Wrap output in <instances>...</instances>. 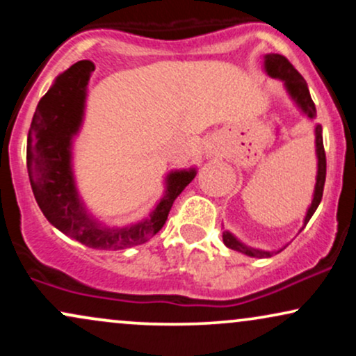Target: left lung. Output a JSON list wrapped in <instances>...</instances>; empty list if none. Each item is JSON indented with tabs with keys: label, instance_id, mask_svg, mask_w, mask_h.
Here are the masks:
<instances>
[{
	"label": "left lung",
	"instance_id": "1",
	"mask_svg": "<svg viewBox=\"0 0 356 356\" xmlns=\"http://www.w3.org/2000/svg\"><path fill=\"white\" fill-rule=\"evenodd\" d=\"M264 67H266L268 75L275 76V79H281L284 81L286 88L291 93L293 99L296 100V104L300 105L301 108L308 113L309 118L316 115V108H314V102L312 100V95H309L308 85H306V80L301 76V73L296 70L286 56L277 55V53H269V55L264 56ZM316 154H318V175H316V187H314V197L312 201V206H309L308 214L305 218V226L308 224V220L312 219V216L316 211V207L320 206L321 197H323V189H325V179H326V154L325 147H323V136H321V125H316ZM222 241L229 249H234V251L243 252V254H248L251 257H269L273 256V252L261 251V249H252L241 244L234 236L229 234V232H222ZM280 252V251H277Z\"/></svg>",
	"mask_w": 356,
	"mask_h": 356
}]
</instances>
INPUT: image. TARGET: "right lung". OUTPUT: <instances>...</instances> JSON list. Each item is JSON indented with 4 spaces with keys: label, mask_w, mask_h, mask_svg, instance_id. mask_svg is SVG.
Here are the masks:
<instances>
[{
    "label": "right lung",
    "mask_w": 356,
    "mask_h": 356,
    "mask_svg": "<svg viewBox=\"0 0 356 356\" xmlns=\"http://www.w3.org/2000/svg\"><path fill=\"white\" fill-rule=\"evenodd\" d=\"M92 61H79L61 73L38 102L28 130L26 167L40 209L56 229L93 249H125L145 243L164 227L172 204L192 182L194 170L174 172L167 192L149 219L125 229L102 227L88 219L76 195L70 169V140L83 115L85 87Z\"/></svg>",
    "instance_id": "add662e5"
}]
</instances>
